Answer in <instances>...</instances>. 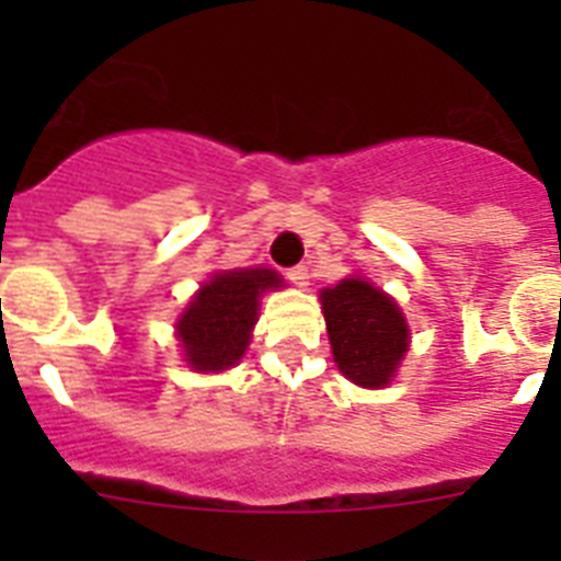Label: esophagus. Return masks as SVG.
Masks as SVG:
<instances>
[{
	"instance_id": "esophagus-1",
	"label": "esophagus",
	"mask_w": 561,
	"mask_h": 561,
	"mask_svg": "<svg viewBox=\"0 0 561 561\" xmlns=\"http://www.w3.org/2000/svg\"><path fill=\"white\" fill-rule=\"evenodd\" d=\"M286 277H289L295 286H306L309 284V270H306V266H291V270L286 272Z\"/></svg>"
}]
</instances>
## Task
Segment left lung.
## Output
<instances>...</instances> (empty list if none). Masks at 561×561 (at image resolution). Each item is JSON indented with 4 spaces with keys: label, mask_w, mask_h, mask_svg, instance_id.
<instances>
[{
    "label": "left lung",
    "mask_w": 561,
    "mask_h": 561,
    "mask_svg": "<svg viewBox=\"0 0 561 561\" xmlns=\"http://www.w3.org/2000/svg\"><path fill=\"white\" fill-rule=\"evenodd\" d=\"M320 300L336 368L359 388H385L410 340L399 306L362 277L323 289Z\"/></svg>",
    "instance_id": "8db88e82"
}]
</instances>
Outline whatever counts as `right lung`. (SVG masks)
Here are the masks:
<instances>
[{
	"instance_id": "add662e5",
	"label": "right lung",
	"mask_w": 561,
	"mask_h": 561,
	"mask_svg": "<svg viewBox=\"0 0 561 561\" xmlns=\"http://www.w3.org/2000/svg\"><path fill=\"white\" fill-rule=\"evenodd\" d=\"M280 277L272 270L221 272L199 289L180 320V340L187 362L196 370L232 368L257 320V297L277 289Z\"/></svg>"
}]
</instances>
